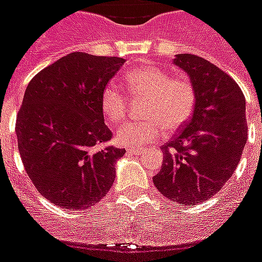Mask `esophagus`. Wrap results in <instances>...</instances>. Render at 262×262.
Returning a JSON list of instances; mask_svg holds the SVG:
<instances>
[{
  "label": "esophagus",
  "mask_w": 262,
  "mask_h": 262,
  "mask_svg": "<svg viewBox=\"0 0 262 262\" xmlns=\"http://www.w3.org/2000/svg\"><path fill=\"white\" fill-rule=\"evenodd\" d=\"M143 151H144L143 148H138V147H128V148H127V154H133V155L142 154Z\"/></svg>",
  "instance_id": "34e87169"
}]
</instances>
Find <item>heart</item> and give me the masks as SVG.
<instances>
[{
  "label": "heart",
  "mask_w": 262,
  "mask_h": 262,
  "mask_svg": "<svg viewBox=\"0 0 262 262\" xmlns=\"http://www.w3.org/2000/svg\"><path fill=\"white\" fill-rule=\"evenodd\" d=\"M124 85L133 97H146L140 122H127L116 131L123 146H142L157 139L163 131L174 133L189 122L195 105L193 84L186 77H174L163 68L144 66L124 75ZM101 114L108 123L118 124L126 118L128 97L116 84L105 85L100 96Z\"/></svg>",
  "instance_id": "heart-1"
}]
</instances>
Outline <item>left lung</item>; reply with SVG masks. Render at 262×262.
I'll use <instances>...</instances> for the list:
<instances>
[{
    "label": "left lung",
    "instance_id": "left-lung-1",
    "mask_svg": "<svg viewBox=\"0 0 262 262\" xmlns=\"http://www.w3.org/2000/svg\"><path fill=\"white\" fill-rule=\"evenodd\" d=\"M174 64L189 75L195 105L161 147L163 163L152 181L166 198L193 206L218 193L238 165L248 139L245 97L228 73L200 56L181 53Z\"/></svg>",
    "mask_w": 262,
    "mask_h": 262
}]
</instances>
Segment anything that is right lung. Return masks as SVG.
Wrapping results in <instances>:
<instances>
[{"label":"right lung","instance_id":"right-lung-1","mask_svg":"<svg viewBox=\"0 0 262 262\" xmlns=\"http://www.w3.org/2000/svg\"><path fill=\"white\" fill-rule=\"evenodd\" d=\"M126 60L73 52L28 84L16 134L25 171L56 206L81 210L103 200L115 181L124 148L104 146L100 96Z\"/></svg>","mask_w":262,"mask_h":262}]
</instances>
